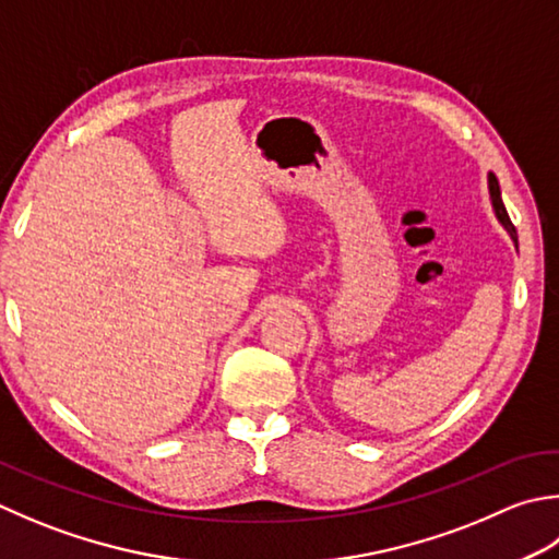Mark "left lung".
Listing matches in <instances>:
<instances>
[{"label": "left lung", "mask_w": 559, "mask_h": 559, "mask_svg": "<svg viewBox=\"0 0 559 559\" xmlns=\"http://www.w3.org/2000/svg\"><path fill=\"white\" fill-rule=\"evenodd\" d=\"M489 195H491V205H495V213H497V217H499V223L504 225L507 229H509V235H511V239L513 242L519 245V237H516V227H513V223H511V217H509V213H507V205H504V201H501V191H499V181H497V177L495 174H489Z\"/></svg>", "instance_id": "8db88e82"}]
</instances>
